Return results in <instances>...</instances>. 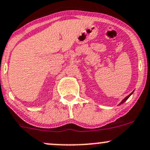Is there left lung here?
Masks as SVG:
<instances>
[{
  "label": "left lung",
  "mask_w": 150,
  "mask_h": 150,
  "mask_svg": "<svg viewBox=\"0 0 150 150\" xmlns=\"http://www.w3.org/2000/svg\"><path fill=\"white\" fill-rule=\"evenodd\" d=\"M134 91H133V92H132V93H130V94H129V96H127V97H126V98H124V99H123V100H121V101L120 102V103H119V105H121V104L124 103V102H125V101H126V100H127V99H128V98H129V97H130V96L132 95V93H134Z\"/></svg>",
  "instance_id": "8db88e82"
}]
</instances>
